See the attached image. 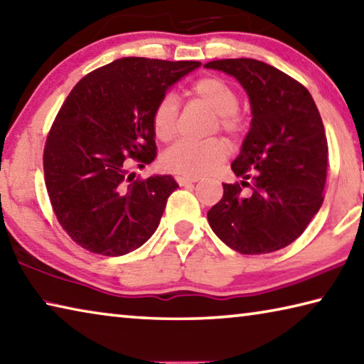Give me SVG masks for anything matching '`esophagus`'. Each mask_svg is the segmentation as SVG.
<instances>
[{"instance_id":"obj_1","label":"esophagus","mask_w":364,"mask_h":364,"mask_svg":"<svg viewBox=\"0 0 364 364\" xmlns=\"http://www.w3.org/2000/svg\"><path fill=\"white\" fill-rule=\"evenodd\" d=\"M197 181V178H191V176H178V184L180 186H188V184H193Z\"/></svg>"}]
</instances>
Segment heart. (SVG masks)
Returning a JSON list of instances; mask_svg holds the SVG:
<instances>
[{
    "label": "heart",
    "instance_id": "obj_1",
    "mask_svg": "<svg viewBox=\"0 0 364 364\" xmlns=\"http://www.w3.org/2000/svg\"><path fill=\"white\" fill-rule=\"evenodd\" d=\"M194 100L204 102L218 115L221 130L239 136L245 130V122L237 112L239 100L232 86L218 77H204L193 83L189 90ZM178 101L173 95H165L152 110L151 125L157 139H173L178 128ZM228 156V146L223 139L212 138L207 141H178L165 151L164 167L178 175L197 178L210 173Z\"/></svg>",
    "mask_w": 364,
    "mask_h": 364
}]
</instances>
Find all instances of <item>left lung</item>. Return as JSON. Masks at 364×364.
Listing matches in <instances>:
<instances>
[{
    "mask_svg": "<svg viewBox=\"0 0 364 364\" xmlns=\"http://www.w3.org/2000/svg\"><path fill=\"white\" fill-rule=\"evenodd\" d=\"M232 75L247 91L252 125L231 164L242 181L223 183L207 213L213 232L239 254H269L292 244L324 200L328 139L304 85L262 60L205 64Z\"/></svg>",
    "mask_w": 364,
    "mask_h": 364,
    "instance_id": "1",
    "label": "left lung"
}]
</instances>
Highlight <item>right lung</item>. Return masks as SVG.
Masks as SVG:
<instances>
[{
    "mask_svg": "<svg viewBox=\"0 0 364 364\" xmlns=\"http://www.w3.org/2000/svg\"><path fill=\"white\" fill-rule=\"evenodd\" d=\"M197 60L122 58L73 86L48 133L43 170L53 212L73 242L93 254L125 255L157 230L171 175L146 180L128 167L157 156L151 117Z\"/></svg>",
    "mask_w": 364,
    "mask_h": 364,
    "instance_id": "1",
    "label": "right lung"
}]
</instances>
